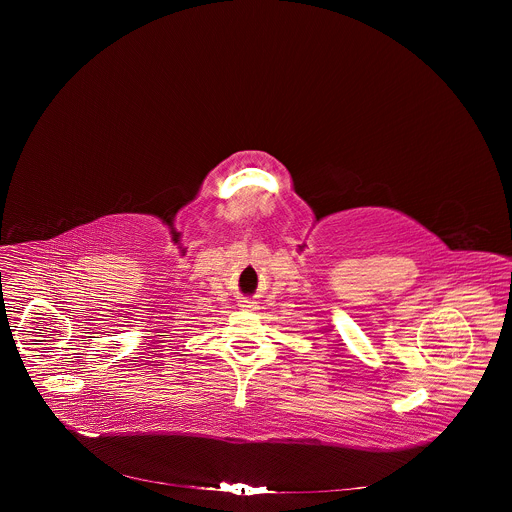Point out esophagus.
Listing matches in <instances>:
<instances>
[{"mask_svg": "<svg viewBox=\"0 0 512 512\" xmlns=\"http://www.w3.org/2000/svg\"><path fill=\"white\" fill-rule=\"evenodd\" d=\"M240 307H244V309H252V311H254V309H258V307H256V301H252V299H244V301L240 303Z\"/></svg>", "mask_w": 512, "mask_h": 512, "instance_id": "1", "label": "esophagus"}]
</instances>
